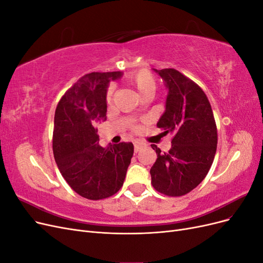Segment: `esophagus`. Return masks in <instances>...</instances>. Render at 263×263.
Instances as JSON below:
<instances>
[{
  "label": "esophagus",
  "instance_id": "1",
  "mask_svg": "<svg viewBox=\"0 0 263 263\" xmlns=\"http://www.w3.org/2000/svg\"><path fill=\"white\" fill-rule=\"evenodd\" d=\"M134 147H135V153H138V151H139L142 147H144V144H141V142L136 141V142H135Z\"/></svg>",
  "mask_w": 263,
  "mask_h": 263
}]
</instances>
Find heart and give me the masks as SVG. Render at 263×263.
<instances>
[{
    "label": "heart",
    "instance_id": "heart-1",
    "mask_svg": "<svg viewBox=\"0 0 263 263\" xmlns=\"http://www.w3.org/2000/svg\"><path fill=\"white\" fill-rule=\"evenodd\" d=\"M127 81L139 95L145 93H154L156 89L155 78L147 71H139V72L130 74ZM112 89H109L107 92V102H110V100H112Z\"/></svg>",
    "mask_w": 263,
    "mask_h": 263
}]
</instances>
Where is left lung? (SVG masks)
Wrapping results in <instances>:
<instances>
[{"mask_svg": "<svg viewBox=\"0 0 263 263\" xmlns=\"http://www.w3.org/2000/svg\"><path fill=\"white\" fill-rule=\"evenodd\" d=\"M164 81L168 95L157 126L172 134L169 153L156 145L157 160L151 166V184L168 196L191 192L204 180L217 148V128L203 90L176 69H153Z\"/></svg>", "mask_w": 263, "mask_h": 263, "instance_id": "obj_1", "label": "left lung"}]
</instances>
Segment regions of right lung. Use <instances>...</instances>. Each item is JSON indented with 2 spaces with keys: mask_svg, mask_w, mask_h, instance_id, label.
<instances>
[{
  "mask_svg": "<svg viewBox=\"0 0 263 263\" xmlns=\"http://www.w3.org/2000/svg\"><path fill=\"white\" fill-rule=\"evenodd\" d=\"M122 76V71L85 74L65 93L55 108V163L71 189L89 200H102L118 192L134 154L132 142L100 146L95 128L99 122L106 121L109 82Z\"/></svg>",
  "mask_w": 263,
  "mask_h": 263,
  "instance_id": "add662e5",
  "label": "right lung"
}]
</instances>
